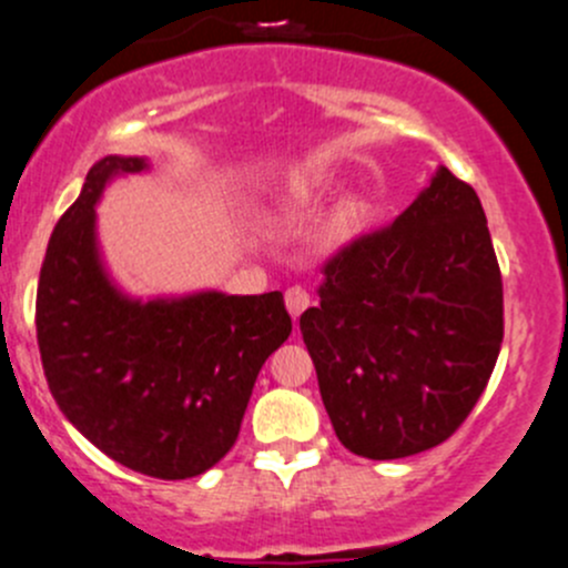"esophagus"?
<instances>
[{
    "label": "esophagus",
    "instance_id": "obj_1",
    "mask_svg": "<svg viewBox=\"0 0 568 568\" xmlns=\"http://www.w3.org/2000/svg\"><path fill=\"white\" fill-rule=\"evenodd\" d=\"M284 303H286V308H290L292 317H301V314L306 312L308 303H312V295H308L301 284H295L284 292Z\"/></svg>",
    "mask_w": 568,
    "mask_h": 568
}]
</instances>
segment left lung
Wrapping results in <instances>:
<instances>
[{
  "instance_id": "obj_1",
  "label": "left lung",
  "mask_w": 568,
  "mask_h": 568,
  "mask_svg": "<svg viewBox=\"0 0 568 568\" xmlns=\"http://www.w3.org/2000/svg\"><path fill=\"white\" fill-rule=\"evenodd\" d=\"M317 295L301 334L342 445L392 462L450 439L503 345V276L475 190L439 168L400 217L325 260Z\"/></svg>"
}]
</instances>
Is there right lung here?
<instances>
[{
  "label": "right lung",
  "instance_id": "add662e5",
  "mask_svg": "<svg viewBox=\"0 0 568 568\" xmlns=\"http://www.w3.org/2000/svg\"><path fill=\"white\" fill-rule=\"evenodd\" d=\"M140 156H104L49 240L36 297L43 373L60 412L104 456L162 480L234 447L256 375L292 331L282 292L132 301L106 278L95 201Z\"/></svg>",
  "mask_w": 568,
  "mask_h": 568
}]
</instances>
